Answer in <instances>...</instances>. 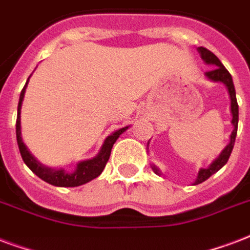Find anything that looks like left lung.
<instances>
[{
	"mask_svg": "<svg viewBox=\"0 0 250 250\" xmlns=\"http://www.w3.org/2000/svg\"><path fill=\"white\" fill-rule=\"evenodd\" d=\"M198 50L199 52H200L202 58L206 61V63L215 65L211 71H207V72H206L207 78L213 80V82L224 83L225 85H227V88H228V92H229L230 97V112H232L233 132L230 134V142L228 144V146L223 150V153L220 154V157H219L216 161H213V163H212L209 167L202 168V170L199 171L198 178H196V181H195V185H199V183H203L204 181H207L209 176L219 171V170L224 166L225 163L228 162V159H229L230 157V153H232V150H233L234 141H236V134H237V126H239V104H237V99H236V91H234L232 76H230V74L228 72V69L225 68L224 65H223V63L219 61V58H217L213 52H211L209 50H207V48H204V47H199ZM153 170L157 172V174H159L158 170L154 167V166Z\"/></svg>",
	"mask_w": 250,
	"mask_h": 250,
	"instance_id": "8db88e82",
	"label": "left lung"
}]
</instances>
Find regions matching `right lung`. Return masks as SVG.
I'll return each instance as SVG.
<instances>
[{
  "instance_id": "1",
  "label": "right lung",
  "mask_w": 250,
  "mask_h": 250,
  "mask_svg": "<svg viewBox=\"0 0 250 250\" xmlns=\"http://www.w3.org/2000/svg\"><path fill=\"white\" fill-rule=\"evenodd\" d=\"M29 79H27V82H29ZM27 82H26L23 89L21 91L20 103H18V113H17L16 123L17 142H18V147H20V153L21 155H22L23 162H25L26 165L29 166L30 170H31L35 175L39 176L42 181L47 182V183H50V185L52 186H58V187H76V186H82L84 185V183H87V182L97 178V176L103 172L105 165H106L108 159H109L110 151H112V147H113L114 142L117 141V138L120 137L121 133H124L126 130L127 126L120 129L117 132H114L112 136L108 137V138L105 140L103 147H101L100 153L97 154L95 158L88 159V161H84V162L79 163L78 167H76V170H75L74 172H67L64 171L63 168H62V170H52V168L43 167L42 165L39 162H37V159L34 158L33 155L29 153V150L26 149V146L23 145L22 138H21V105H22L23 96H25Z\"/></svg>"
}]
</instances>
